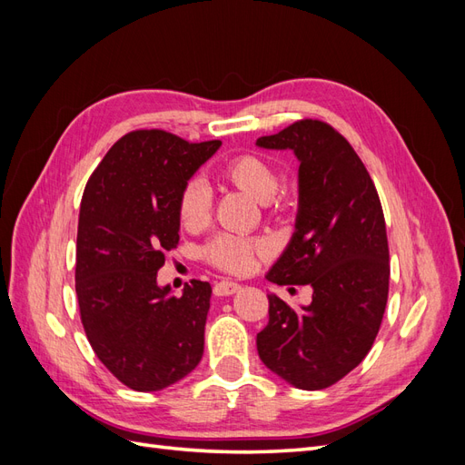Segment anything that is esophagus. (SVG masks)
I'll use <instances>...</instances> for the list:
<instances>
[{"label":"esophagus","mask_w":465,"mask_h":465,"mask_svg":"<svg viewBox=\"0 0 465 465\" xmlns=\"http://www.w3.org/2000/svg\"><path fill=\"white\" fill-rule=\"evenodd\" d=\"M238 289H241V285L234 283V281H219L213 287V292L217 297H229V294H234Z\"/></svg>","instance_id":"esophagus-1"}]
</instances>
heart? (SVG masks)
Returning a JSON list of instances; mask_svg holds the SVG:
<instances>
[{"mask_svg": "<svg viewBox=\"0 0 465 465\" xmlns=\"http://www.w3.org/2000/svg\"><path fill=\"white\" fill-rule=\"evenodd\" d=\"M223 178L234 188L246 192L262 203H277L273 198L279 188V176L272 163L260 154L242 153L224 163ZM178 219L188 231H200L211 219V193L202 180H188L178 195ZM262 241H246L231 234H217L202 248L205 262L217 270L229 273H246L256 263V258L265 254Z\"/></svg>", "mask_w": 465, "mask_h": 465, "instance_id": "b5f03b06", "label": "heart"}]
</instances>
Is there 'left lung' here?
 Masks as SVG:
<instances>
[{"instance_id":"left-lung-1","label":"left lung","mask_w":465,"mask_h":465,"mask_svg":"<svg viewBox=\"0 0 465 465\" xmlns=\"http://www.w3.org/2000/svg\"><path fill=\"white\" fill-rule=\"evenodd\" d=\"M256 145L291 149L301 163L294 232L265 277L312 287V302L299 311L267 294L258 355L294 388L322 390L369 355L382 323L390 285L382 205L355 149L326 122L299 120Z\"/></svg>"}]
</instances>
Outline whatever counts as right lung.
<instances>
[{"mask_svg": "<svg viewBox=\"0 0 465 465\" xmlns=\"http://www.w3.org/2000/svg\"><path fill=\"white\" fill-rule=\"evenodd\" d=\"M219 147V139L190 143L164 130H135L110 147L83 192L81 322L96 357L135 391L168 388L202 361L211 285L193 279L173 297L157 272L180 241V190Z\"/></svg>", "mask_w": 465, "mask_h": 465, "instance_id": "add662e5", "label": "right lung"}]
</instances>
